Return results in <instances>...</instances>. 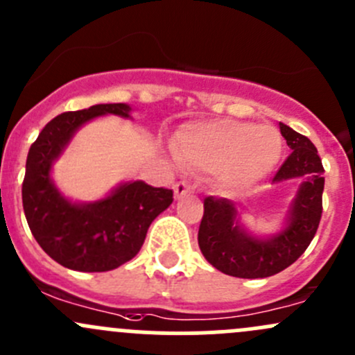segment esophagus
Here are the masks:
<instances>
[{"label": "esophagus", "mask_w": 355, "mask_h": 355, "mask_svg": "<svg viewBox=\"0 0 355 355\" xmlns=\"http://www.w3.org/2000/svg\"><path fill=\"white\" fill-rule=\"evenodd\" d=\"M173 192H175V199H180L184 198L185 194H191L192 187L187 184V182H178V184H175Z\"/></svg>", "instance_id": "1"}]
</instances>
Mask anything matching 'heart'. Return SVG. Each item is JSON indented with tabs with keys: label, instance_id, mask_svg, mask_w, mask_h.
<instances>
[{
	"label": "heart",
	"instance_id": "1",
	"mask_svg": "<svg viewBox=\"0 0 355 355\" xmlns=\"http://www.w3.org/2000/svg\"><path fill=\"white\" fill-rule=\"evenodd\" d=\"M173 151L182 166L218 170L220 184L239 191L263 180L277 166L284 139L271 125L216 120L182 128L175 137Z\"/></svg>",
	"mask_w": 355,
	"mask_h": 355
}]
</instances>
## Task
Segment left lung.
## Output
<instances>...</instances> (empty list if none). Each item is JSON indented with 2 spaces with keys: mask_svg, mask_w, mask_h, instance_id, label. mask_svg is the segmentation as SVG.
I'll use <instances>...</instances> for the list:
<instances>
[{
  "mask_svg": "<svg viewBox=\"0 0 355 355\" xmlns=\"http://www.w3.org/2000/svg\"><path fill=\"white\" fill-rule=\"evenodd\" d=\"M282 135L292 149L273 182L302 178L290 206L287 225L270 239L249 235L239 225L237 209L228 199H204L198 241L202 256L221 273L237 278H266L295 263L311 244L323 213V164L313 142L280 123Z\"/></svg>",
  "mask_w": 355,
  "mask_h": 355,
  "instance_id": "left-lung-1",
  "label": "left lung"
}]
</instances>
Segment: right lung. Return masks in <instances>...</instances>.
<instances>
[{
	"mask_svg": "<svg viewBox=\"0 0 355 355\" xmlns=\"http://www.w3.org/2000/svg\"><path fill=\"white\" fill-rule=\"evenodd\" d=\"M123 103L67 111L53 118L28 149L22 184L24 213L32 235L56 263L75 271H110L130 261L144 244L149 225L173 202V191L127 182L108 198L75 204L60 194L51 166L75 132L101 114L130 116Z\"/></svg>",
	"mask_w": 355,
	"mask_h": 355,
	"instance_id": "1",
	"label": "right lung"
}]
</instances>
